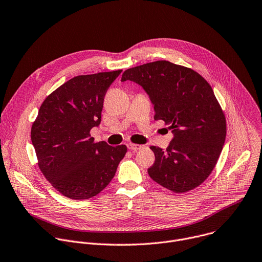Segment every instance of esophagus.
I'll return each mask as SVG.
<instances>
[{"label":"esophagus","instance_id":"1","mask_svg":"<svg viewBox=\"0 0 262 262\" xmlns=\"http://www.w3.org/2000/svg\"><path fill=\"white\" fill-rule=\"evenodd\" d=\"M144 146L143 145H140V144H133V143H128L127 144V148L130 150V151H134V152H137L138 150H141Z\"/></svg>","mask_w":262,"mask_h":262}]
</instances>
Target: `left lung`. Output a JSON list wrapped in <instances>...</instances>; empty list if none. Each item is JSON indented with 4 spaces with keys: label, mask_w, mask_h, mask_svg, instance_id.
Returning <instances> with one entry per match:
<instances>
[{
    "label": "left lung",
    "mask_w": 262,
    "mask_h": 262,
    "mask_svg": "<svg viewBox=\"0 0 262 262\" xmlns=\"http://www.w3.org/2000/svg\"><path fill=\"white\" fill-rule=\"evenodd\" d=\"M140 84L154 105L155 120L169 125L173 138L162 150L151 146L150 178L184 193L200 186L214 169L226 137V119L211 85L190 68L156 60L127 69L121 81Z\"/></svg>",
    "instance_id": "obj_1"
}]
</instances>
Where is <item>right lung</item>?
Listing matches in <instances>:
<instances>
[{"label":"right lung","mask_w":262,"mask_h":262,"mask_svg":"<svg viewBox=\"0 0 262 262\" xmlns=\"http://www.w3.org/2000/svg\"><path fill=\"white\" fill-rule=\"evenodd\" d=\"M122 70L76 76L51 93L33 122L31 139L38 165L62 195L89 200L111 182L127 148L95 142L105 95Z\"/></svg>","instance_id":"obj_1"}]
</instances>
